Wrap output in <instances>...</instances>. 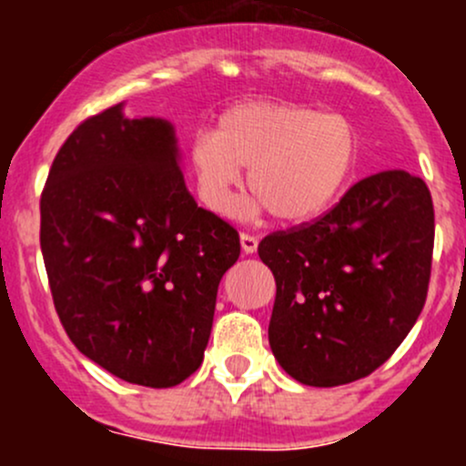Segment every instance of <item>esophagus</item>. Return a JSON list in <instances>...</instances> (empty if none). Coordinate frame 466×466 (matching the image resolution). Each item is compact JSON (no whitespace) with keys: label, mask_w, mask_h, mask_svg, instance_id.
<instances>
[{"label":"esophagus","mask_w":466,"mask_h":466,"mask_svg":"<svg viewBox=\"0 0 466 466\" xmlns=\"http://www.w3.org/2000/svg\"><path fill=\"white\" fill-rule=\"evenodd\" d=\"M257 246H259V238L255 237V234H246L241 232V248L246 255H252V252H257Z\"/></svg>","instance_id":"34e87169"}]
</instances>
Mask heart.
Masks as SVG:
<instances>
[{
  "label": "heart",
  "instance_id": "heart-1",
  "mask_svg": "<svg viewBox=\"0 0 466 466\" xmlns=\"http://www.w3.org/2000/svg\"><path fill=\"white\" fill-rule=\"evenodd\" d=\"M359 162V128L347 116L299 103H238L220 115L216 133H198L189 144L205 207L228 214L237 203L241 168H250V191L286 223L327 211L351 185Z\"/></svg>",
  "mask_w": 466,
  "mask_h": 466
}]
</instances>
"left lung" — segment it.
<instances>
[{
  "label": "left lung",
  "mask_w": 466,
  "mask_h": 466,
  "mask_svg": "<svg viewBox=\"0 0 466 466\" xmlns=\"http://www.w3.org/2000/svg\"><path fill=\"white\" fill-rule=\"evenodd\" d=\"M433 241L429 187L397 168L356 182L313 223L268 234V340L286 374L333 388L380 368L424 309Z\"/></svg>",
  "instance_id": "obj_1"
}]
</instances>
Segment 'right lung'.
<instances>
[{
  "instance_id": "add662e5",
  "label": "right lung",
  "mask_w": 466,
  "mask_h": 466,
  "mask_svg": "<svg viewBox=\"0 0 466 466\" xmlns=\"http://www.w3.org/2000/svg\"><path fill=\"white\" fill-rule=\"evenodd\" d=\"M124 103L60 146L40 198L56 313L81 354L115 377L173 388L203 363L220 277L238 232L187 191L173 126Z\"/></svg>"
}]
</instances>
